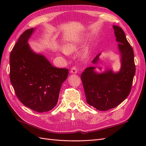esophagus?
I'll return each mask as SVG.
<instances>
[{"instance_id": "34e87169", "label": "esophagus", "mask_w": 146, "mask_h": 146, "mask_svg": "<svg viewBox=\"0 0 146 146\" xmlns=\"http://www.w3.org/2000/svg\"><path fill=\"white\" fill-rule=\"evenodd\" d=\"M77 69L76 67H75V66H74V67L72 68L71 70H70V73L75 74H77Z\"/></svg>"}]
</instances>
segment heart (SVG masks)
I'll return each mask as SVG.
<instances>
[{
  "instance_id": "1",
  "label": "heart",
  "mask_w": 146,
  "mask_h": 146,
  "mask_svg": "<svg viewBox=\"0 0 146 146\" xmlns=\"http://www.w3.org/2000/svg\"><path fill=\"white\" fill-rule=\"evenodd\" d=\"M80 41H77L76 42H72L70 43H68L66 44L63 47V50L66 54H71V53L76 51L78 49V46L80 45ZM87 56V52L84 53L83 55V58H85Z\"/></svg>"
}]
</instances>
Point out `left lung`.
<instances>
[{
    "label": "left lung",
    "mask_w": 146,
    "mask_h": 146,
    "mask_svg": "<svg viewBox=\"0 0 146 146\" xmlns=\"http://www.w3.org/2000/svg\"><path fill=\"white\" fill-rule=\"evenodd\" d=\"M113 27L121 55L119 71L114 72L112 69H107L99 73L96 71V67L92 66L86 68L81 75L86 102L99 111L115 108L127 98L135 74L133 48L123 30L117 25ZM100 54L95 57L92 63H99Z\"/></svg>",
    "instance_id": "left-lung-1"
}]
</instances>
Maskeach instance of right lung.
<instances>
[{"mask_svg":"<svg viewBox=\"0 0 146 146\" xmlns=\"http://www.w3.org/2000/svg\"><path fill=\"white\" fill-rule=\"evenodd\" d=\"M35 29L25 30L13 48L10 56V77L17 98L33 111H48L58 100L68 69L53 66L46 56L30 47L29 39Z\"/></svg>","mask_w":146,"mask_h":146,"instance_id":"right-lung-1","label":"right lung"}]
</instances>
